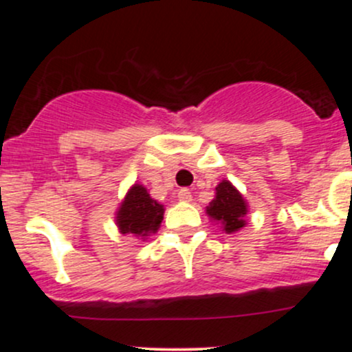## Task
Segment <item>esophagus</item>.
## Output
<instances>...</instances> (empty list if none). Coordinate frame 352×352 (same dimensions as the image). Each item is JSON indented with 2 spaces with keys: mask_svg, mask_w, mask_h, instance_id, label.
Here are the masks:
<instances>
[{
  "mask_svg": "<svg viewBox=\"0 0 352 352\" xmlns=\"http://www.w3.org/2000/svg\"><path fill=\"white\" fill-rule=\"evenodd\" d=\"M177 199L180 201H192V192L188 188H180L177 193Z\"/></svg>",
  "mask_w": 352,
  "mask_h": 352,
  "instance_id": "1",
  "label": "esophagus"
}]
</instances>
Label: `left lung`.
Wrapping results in <instances>:
<instances>
[{
    "mask_svg": "<svg viewBox=\"0 0 352 352\" xmlns=\"http://www.w3.org/2000/svg\"><path fill=\"white\" fill-rule=\"evenodd\" d=\"M207 215L212 221L220 225L221 232L233 235L243 230L248 221V201L230 180H221L215 187V199L208 204Z\"/></svg>",
    "mask_w": 352,
    "mask_h": 352,
    "instance_id": "obj_1",
    "label": "left lung"
}]
</instances>
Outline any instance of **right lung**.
<instances>
[{
  "label": "right lung",
  "mask_w": 352,
  "mask_h": 352,
  "mask_svg": "<svg viewBox=\"0 0 352 352\" xmlns=\"http://www.w3.org/2000/svg\"><path fill=\"white\" fill-rule=\"evenodd\" d=\"M164 213V205L153 200L144 185L134 184L116 212L117 230L120 235H132L145 241L159 232Z\"/></svg>",
  "instance_id": "obj_1"
}]
</instances>
